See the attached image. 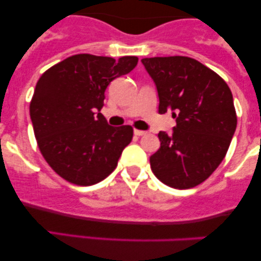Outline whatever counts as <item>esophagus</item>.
Returning <instances> with one entry per match:
<instances>
[{
	"label": "esophagus",
	"mask_w": 261,
	"mask_h": 261,
	"mask_svg": "<svg viewBox=\"0 0 261 261\" xmlns=\"http://www.w3.org/2000/svg\"><path fill=\"white\" fill-rule=\"evenodd\" d=\"M134 134L136 135V136H143V135H146L147 133H146V131H142V130H134Z\"/></svg>",
	"instance_id": "1"
}]
</instances>
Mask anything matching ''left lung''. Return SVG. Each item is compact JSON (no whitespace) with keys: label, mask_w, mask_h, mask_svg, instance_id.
I'll use <instances>...</instances> for the list:
<instances>
[{"label":"left lung","mask_w":261,"mask_h":261,"mask_svg":"<svg viewBox=\"0 0 261 261\" xmlns=\"http://www.w3.org/2000/svg\"><path fill=\"white\" fill-rule=\"evenodd\" d=\"M157 88L158 113L172 112L173 134H158L161 147L149 157L162 182L175 189L201 184L223 161L234 135L232 92L216 72L187 56L141 60Z\"/></svg>","instance_id":"8db88e82"}]
</instances>
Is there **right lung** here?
Returning <instances> with one entry per match:
<instances>
[{
    "label": "right lung",
    "instance_id": "1",
    "mask_svg": "<svg viewBox=\"0 0 261 261\" xmlns=\"http://www.w3.org/2000/svg\"><path fill=\"white\" fill-rule=\"evenodd\" d=\"M119 60L79 54L45 71L33 94L31 119L39 149L65 180L89 187L106 179L133 140V127L110 126L100 114L113 80L136 67Z\"/></svg>",
    "mask_w": 261,
    "mask_h": 261
}]
</instances>
